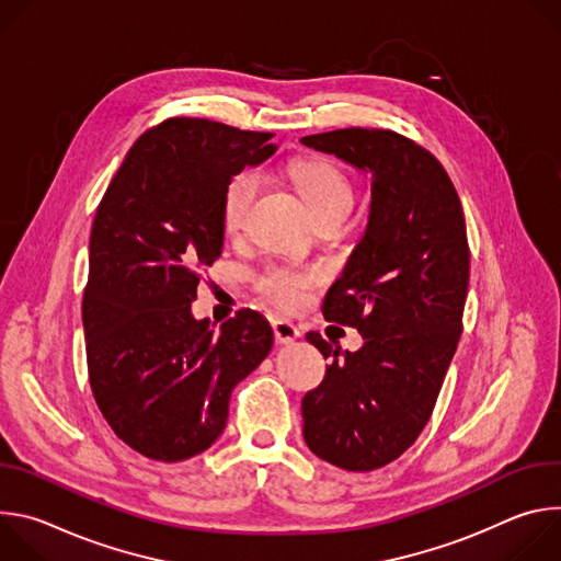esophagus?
Wrapping results in <instances>:
<instances>
[{
  "label": "esophagus",
  "mask_w": 561,
  "mask_h": 561,
  "mask_svg": "<svg viewBox=\"0 0 561 561\" xmlns=\"http://www.w3.org/2000/svg\"><path fill=\"white\" fill-rule=\"evenodd\" d=\"M273 333H275V342H277L279 346H288V344H293L295 340H299L297 327L290 324L288 319H284V317H275V319H273Z\"/></svg>",
  "instance_id": "1"
}]
</instances>
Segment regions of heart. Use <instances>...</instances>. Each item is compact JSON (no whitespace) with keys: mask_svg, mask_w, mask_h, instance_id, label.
I'll return each instance as SVG.
<instances>
[{"mask_svg":"<svg viewBox=\"0 0 561 561\" xmlns=\"http://www.w3.org/2000/svg\"><path fill=\"white\" fill-rule=\"evenodd\" d=\"M293 178L314 221L333 213L348 215L353 206V186L337 167L327 162H308L297 167ZM260 186L262 178L255 169H244L228 180L221 195V224L226 230H237L244 224L247 213L260 193ZM314 279L317 277L312 271L268 266L257 279V288L277 306L295 310L308 299V290Z\"/></svg>","mask_w":561,"mask_h":561,"instance_id":"1","label":"heart"}]
</instances>
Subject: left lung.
I'll list each match as a JSON object with an SVG mask.
<instances>
[{"label": "left lung", "instance_id": "1", "mask_svg": "<svg viewBox=\"0 0 561 561\" xmlns=\"http://www.w3.org/2000/svg\"><path fill=\"white\" fill-rule=\"evenodd\" d=\"M301 144L370 175V213L359 244L324 299V317L359 331L333 355L324 381L301 399L308 448L344 470H375L424 431L461 335L468 239L457 191L437 159L381 128H342Z\"/></svg>", "mask_w": 561, "mask_h": 561}]
</instances>
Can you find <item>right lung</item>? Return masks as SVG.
Listing matches in <instances>:
<instances>
[{
  "mask_svg": "<svg viewBox=\"0 0 561 561\" xmlns=\"http://www.w3.org/2000/svg\"><path fill=\"white\" fill-rule=\"evenodd\" d=\"M271 137L171 117L133 144L98 206L82 304L89 379L108 426L148 459L206 450L232 388L273 348L255 310L219 331L191 310L202 268L221 255L224 188L277 150Z\"/></svg>",
  "mask_w": 561,
  "mask_h": 561,
  "instance_id": "1",
  "label": "right lung"
}]
</instances>
